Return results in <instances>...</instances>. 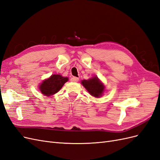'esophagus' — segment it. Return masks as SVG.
Segmentation results:
<instances>
[{"instance_id":"34e87169","label":"esophagus","mask_w":160,"mask_h":160,"mask_svg":"<svg viewBox=\"0 0 160 160\" xmlns=\"http://www.w3.org/2000/svg\"><path fill=\"white\" fill-rule=\"evenodd\" d=\"M70 80H71V82H78L79 78H78V77H71Z\"/></svg>"}]
</instances>
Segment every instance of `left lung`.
<instances>
[{
  "label": "left lung",
  "instance_id": "left-lung-1",
  "mask_svg": "<svg viewBox=\"0 0 160 160\" xmlns=\"http://www.w3.org/2000/svg\"><path fill=\"white\" fill-rule=\"evenodd\" d=\"M89 93L95 98H99L104 91V86L99 81L97 77H93L89 80H83L81 82Z\"/></svg>",
  "mask_w": 160,
  "mask_h": 160
}]
</instances>
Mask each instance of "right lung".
I'll use <instances>...</instances> for the list:
<instances>
[{"label": "right lung", "mask_w": 160, "mask_h": 160, "mask_svg": "<svg viewBox=\"0 0 160 160\" xmlns=\"http://www.w3.org/2000/svg\"><path fill=\"white\" fill-rule=\"evenodd\" d=\"M67 81V77H63L60 75H52L49 79L42 82L40 85V90L43 95H52L57 93Z\"/></svg>", "instance_id": "add662e5"}]
</instances>
